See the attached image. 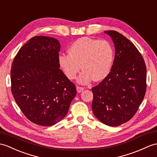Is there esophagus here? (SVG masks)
I'll use <instances>...</instances> for the list:
<instances>
[{"label": "esophagus", "instance_id": "obj_1", "mask_svg": "<svg viewBox=\"0 0 157 157\" xmlns=\"http://www.w3.org/2000/svg\"><path fill=\"white\" fill-rule=\"evenodd\" d=\"M76 88H77V92L78 93L82 92V91H83V90H84V87H81V86H77V87H76Z\"/></svg>", "mask_w": 157, "mask_h": 157}]
</instances>
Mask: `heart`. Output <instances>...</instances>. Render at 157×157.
I'll use <instances>...</instances> for the list:
<instances>
[{"mask_svg":"<svg viewBox=\"0 0 157 157\" xmlns=\"http://www.w3.org/2000/svg\"><path fill=\"white\" fill-rule=\"evenodd\" d=\"M69 54L61 53L58 62L65 75L70 79L75 78L83 69L78 81L86 84L94 78L100 81L110 74L114 61V49L106 40L83 37L71 43ZM82 67H81V65Z\"/></svg>","mask_w":157,"mask_h":157,"instance_id":"b5f03b06","label":"heart"}]
</instances>
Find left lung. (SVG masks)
<instances>
[{"instance_id":"obj_1","label":"left lung","mask_w":157,"mask_h":157,"mask_svg":"<svg viewBox=\"0 0 157 157\" xmlns=\"http://www.w3.org/2000/svg\"><path fill=\"white\" fill-rule=\"evenodd\" d=\"M111 37L115 57L110 74L93 87L92 111L100 122L118 126L132 118L147 90V67L139 51L123 35L104 31Z\"/></svg>"}]
</instances>
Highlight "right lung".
Returning a JSON list of instances; mask_svg holds the SVG:
<instances>
[{
	"mask_svg": "<svg viewBox=\"0 0 157 157\" xmlns=\"http://www.w3.org/2000/svg\"><path fill=\"white\" fill-rule=\"evenodd\" d=\"M58 40L35 36L14 57L11 92L23 114L37 125L56 124L67 114L77 92L59 69Z\"/></svg>",
	"mask_w": 157,
	"mask_h": 157,
	"instance_id": "add662e5",
	"label": "right lung"
}]
</instances>
